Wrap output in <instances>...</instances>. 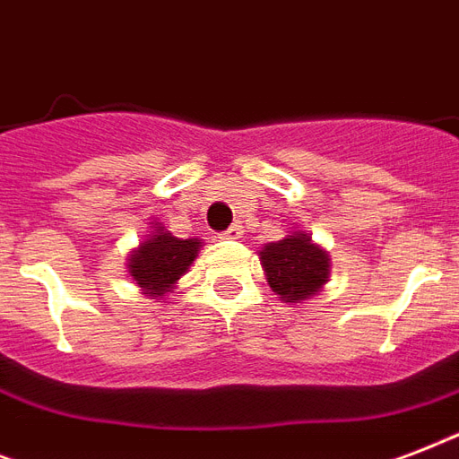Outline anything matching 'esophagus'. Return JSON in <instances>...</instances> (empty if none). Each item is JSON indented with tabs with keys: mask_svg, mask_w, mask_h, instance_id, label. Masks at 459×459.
Segmentation results:
<instances>
[{
	"mask_svg": "<svg viewBox=\"0 0 459 459\" xmlns=\"http://www.w3.org/2000/svg\"><path fill=\"white\" fill-rule=\"evenodd\" d=\"M243 233H245L243 226H240V223H233L230 229L223 230L221 238H223V240H238V238H243Z\"/></svg>",
	"mask_w": 459,
	"mask_h": 459,
	"instance_id": "1",
	"label": "esophagus"
}]
</instances>
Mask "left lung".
Segmentation results:
<instances>
[{
	"label": "left lung",
	"mask_w": 459,
	"mask_h": 459,
	"mask_svg": "<svg viewBox=\"0 0 459 459\" xmlns=\"http://www.w3.org/2000/svg\"><path fill=\"white\" fill-rule=\"evenodd\" d=\"M259 259L269 286L286 302L307 300L309 295H316L328 279L326 252L309 243L305 233H295L279 243L264 245Z\"/></svg>",
	"instance_id": "1"
}]
</instances>
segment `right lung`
I'll use <instances>...</instances> for the list:
<instances>
[{"label":"right lung","instance_id":"add662e5","mask_svg":"<svg viewBox=\"0 0 459 459\" xmlns=\"http://www.w3.org/2000/svg\"><path fill=\"white\" fill-rule=\"evenodd\" d=\"M197 250H200L197 238L180 240L161 226H154L150 240H145L131 255L128 272L138 281V286L145 290V295L159 298V295L169 293L173 283L187 272V266L197 257Z\"/></svg>","mask_w":459,"mask_h":459}]
</instances>
